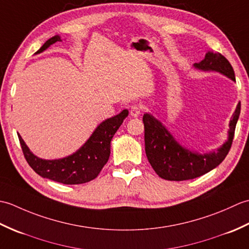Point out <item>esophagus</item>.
<instances>
[{
	"instance_id": "esophagus-1",
	"label": "esophagus",
	"mask_w": 249,
	"mask_h": 249,
	"mask_svg": "<svg viewBox=\"0 0 249 249\" xmlns=\"http://www.w3.org/2000/svg\"><path fill=\"white\" fill-rule=\"evenodd\" d=\"M141 111H142V108L140 107V106H138V105L131 106L130 115L133 116V118H137V116H139L141 114Z\"/></svg>"
}]
</instances>
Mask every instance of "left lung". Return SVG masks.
I'll use <instances>...</instances> for the list:
<instances>
[{
	"label": "left lung",
	"mask_w": 249,
	"mask_h": 249,
	"mask_svg": "<svg viewBox=\"0 0 249 249\" xmlns=\"http://www.w3.org/2000/svg\"><path fill=\"white\" fill-rule=\"evenodd\" d=\"M194 67L203 71H216L235 81L234 71L229 61L218 52H208L204 59ZM241 112V103L232 114L228 139L216 151L199 153L181 145L160 120L150 113L143 115L145 154L151 166L161 178L185 181L198 178L213 170L225 160L230 151L235 126Z\"/></svg>",
	"instance_id": "1"
}]
</instances>
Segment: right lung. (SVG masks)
<instances>
[{
    "mask_svg": "<svg viewBox=\"0 0 249 249\" xmlns=\"http://www.w3.org/2000/svg\"><path fill=\"white\" fill-rule=\"evenodd\" d=\"M56 41H62L60 35H55L47 40L35 54L41 53ZM127 115L128 110L124 109L119 114L102 122L80 149L64 158L43 160L37 157L30 151L18 134L21 149L30 167L41 178L67 185L87 183L97 178L103 167L107 163L110 156L111 140Z\"/></svg>",
    "mask_w": 249,
    "mask_h": 249,
    "instance_id": "right-lung-1",
    "label": "right lung"
}]
</instances>
